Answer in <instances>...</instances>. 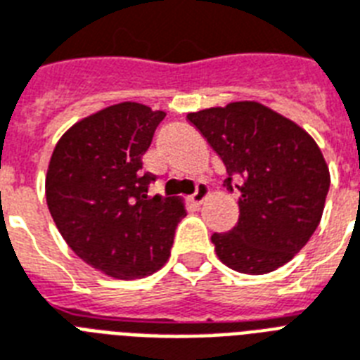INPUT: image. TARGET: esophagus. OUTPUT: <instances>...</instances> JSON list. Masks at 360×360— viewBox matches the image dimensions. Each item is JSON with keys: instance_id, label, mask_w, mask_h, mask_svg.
Returning <instances> with one entry per match:
<instances>
[{"instance_id": "obj_1", "label": "esophagus", "mask_w": 360, "mask_h": 360, "mask_svg": "<svg viewBox=\"0 0 360 360\" xmlns=\"http://www.w3.org/2000/svg\"><path fill=\"white\" fill-rule=\"evenodd\" d=\"M208 195H210L208 186H204V184H198L197 191H195V193L189 197V202L193 204V206H200V204H202L204 200L208 198Z\"/></svg>"}]
</instances>
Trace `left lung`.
Masks as SVG:
<instances>
[{
	"mask_svg": "<svg viewBox=\"0 0 360 360\" xmlns=\"http://www.w3.org/2000/svg\"><path fill=\"white\" fill-rule=\"evenodd\" d=\"M188 120L225 163L226 189L238 191V225L212 236L219 260L247 275L284 266L321 221L330 174L320 146L294 120L252 100L188 113Z\"/></svg>",
	"mask_w": 360,
	"mask_h": 360,
	"instance_id": "left-lung-1",
	"label": "left lung"
}]
</instances>
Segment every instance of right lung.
<instances>
[{"mask_svg":"<svg viewBox=\"0 0 360 360\" xmlns=\"http://www.w3.org/2000/svg\"><path fill=\"white\" fill-rule=\"evenodd\" d=\"M165 111L120 102L77 120L57 141L46 172V202L72 251L115 278L152 275L169 260L182 198L148 197L143 172Z\"/></svg>","mask_w":360,"mask_h":360,"instance_id":"add662e5","label":"right lung"}]
</instances>
